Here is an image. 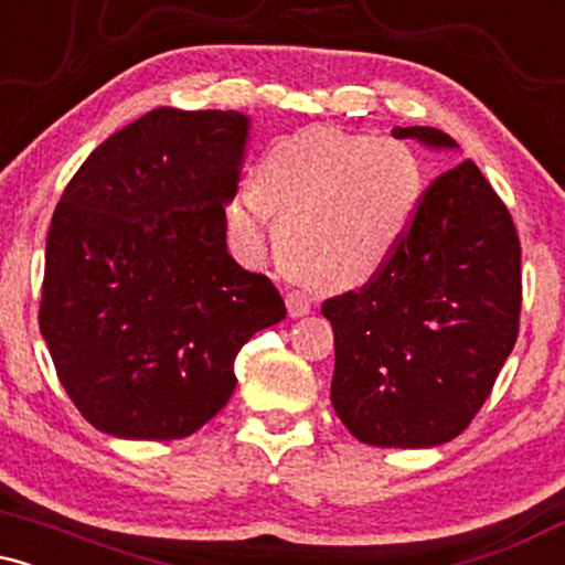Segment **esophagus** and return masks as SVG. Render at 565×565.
I'll use <instances>...</instances> for the list:
<instances>
[{
    "instance_id": "esophagus-1",
    "label": "esophagus",
    "mask_w": 565,
    "mask_h": 565,
    "mask_svg": "<svg viewBox=\"0 0 565 565\" xmlns=\"http://www.w3.org/2000/svg\"><path fill=\"white\" fill-rule=\"evenodd\" d=\"M287 310L291 319H302V316L310 313V300L302 291H289L287 295Z\"/></svg>"
}]
</instances>
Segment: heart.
<instances>
[{
    "label": "heart",
    "instance_id": "1",
    "mask_svg": "<svg viewBox=\"0 0 565 565\" xmlns=\"http://www.w3.org/2000/svg\"><path fill=\"white\" fill-rule=\"evenodd\" d=\"M423 191L419 161L398 140L310 127L268 148L252 193L231 204L236 244L255 252L278 215L284 263L321 289L369 281L391 263Z\"/></svg>",
    "mask_w": 565,
    "mask_h": 565
}]
</instances>
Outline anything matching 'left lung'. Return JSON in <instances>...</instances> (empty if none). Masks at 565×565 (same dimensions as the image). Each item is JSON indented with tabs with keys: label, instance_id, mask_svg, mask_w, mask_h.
Returning a JSON list of instances; mask_svg holds the SVG:
<instances>
[{
	"label": "left lung",
	"instance_id": "left-lung-1",
	"mask_svg": "<svg viewBox=\"0 0 565 565\" xmlns=\"http://www.w3.org/2000/svg\"><path fill=\"white\" fill-rule=\"evenodd\" d=\"M393 138L457 151L433 127ZM334 329L332 406L369 446L457 438L489 398L521 316V242L472 161L433 180L391 263L361 291L323 302Z\"/></svg>",
	"mask_w": 565,
	"mask_h": 565
}]
</instances>
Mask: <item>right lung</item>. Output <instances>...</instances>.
Here are the masks:
<instances>
[{
  "mask_svg": "<svg viewBox=\"0 0 565 565\" xmlns=\"http://www.w3.org/2000/svg\"><path fill=\"white\" fill-rule=\"evenodd\" d=\"M249 116L157 108L89 153L50 223L39 329L89 425L196 433L228 404L238 350L287 316L228 255Z\"/></svg>",
  "mask_w": 565,
  "mask_h": 565,
  "instance_id": "add662e5",
  "label": "right lung"
}]
</instances>
